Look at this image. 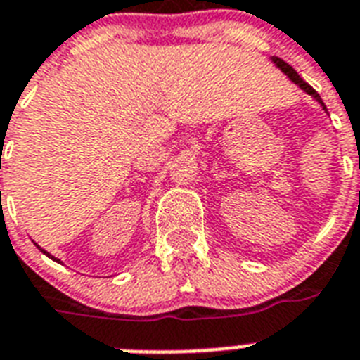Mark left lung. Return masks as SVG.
<instances>
[{
	"mask_svg": "<svg viewBox=\"0 0 360 360\" xmlns=\"http://www.w3.org/2000/svg\"><path fill=\"white\" fill-rule=\"evenodd\" d=\"M271 63L276 64L277 68L281 70L283 74H285L286 77L290 79L292 83H294V84H297V86H300V89L303 90V92H307V94L311 96L312 99H316L318 103H320V107H322V109L326 110V112H327V107H326V105H323V101H322V98H320V94H318L316 90L312 89L311 84H309V83H305V81H303V79L300 77V75H297V72H296V70H294V68H292L290 64H286L285 60H281V58H279V57H271Z\"/></svg>",
	"mask_w": 360,
	"mask_h": 360,
	"instance_id": "1",
	"label": "left lung"
}]
</instances>
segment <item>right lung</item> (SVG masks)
Wrapping results in <instances>:
<instances>
[{"instance_id": "right-lung-1", "label": "right lung", "mask_w": 360, "mask_h": 360, "mask_svg": "<svg viewBox=\"0 0 360 360\" xmlns=\"http://www.w3.org/2000/svg\"><path fill=\"white\" fill-rule=\"evenodd\" d=\"M40 251H42V253H44V255H48V257H49V259H53V261H57V262H60V261H58V259H55V257H53V255H51V253H48V251H46V250H42V248H40Z\"/></svg>"}]
</instances>
